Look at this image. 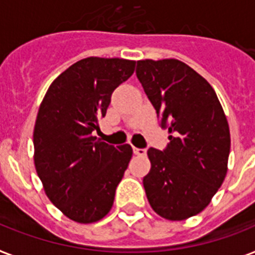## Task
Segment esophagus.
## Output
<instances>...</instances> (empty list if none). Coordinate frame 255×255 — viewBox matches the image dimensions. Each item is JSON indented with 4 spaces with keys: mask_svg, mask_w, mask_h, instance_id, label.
<instances>
[{
    "mask_svg": "<svg viewBox=\"0 0 255 255\" xmlns=\"http://www.w3.org/2000/svg\"><path fill=\"white\" fill-rule=\"evenodd\" d=\"M133 153L136 156H145L146 154V149L141 148H133Z\"/></svg>",
    "mask_w": 255,
    "mask_h": 255,
    "instance_id": "34e87169",
    "label": "esophagus"
}]
</instances>
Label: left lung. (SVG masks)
Wrapping results in <instances>:
<instances>
[{
	"label": "left lung",
	"mask_w": 255,
	"mask_h": 255,
	"mask_svg": "<svg viewBox=\"0 0 255 255\" xmlns=\"http://www.w3.org/2000/svg\"><path fill=\"white\" fill-rule=\"evenodd\" d=\"M136 76L170 133L166 149L149 148L142 183L153 211L171 221L202 212L228 171L231 133L206 78L177 59L138 60Z\"/></svg>",
	"instance_id": "1"
}]
</instances>
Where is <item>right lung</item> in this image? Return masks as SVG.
I'll list each match as a JSON object with an SVG mask.
<instances>
[{
  "label": "right lung",
  "instance_id": "1",
  "mask_svg": "<svg viewBox=\"0 0 255 255\" xmlns=\"http://www.w3.org/2000/svg\"><path fill=\"white\" fill-rule=\"evenodd\" d=\"M136 61L82 59L53 81L34 127V162L45 195L68 219L92 224L111 210L132 157L129 144L114 146L93 136L115 89Z\"/></svg>",
  "mask_w": 255,
  "mask_h": 255
}]
</instances>
